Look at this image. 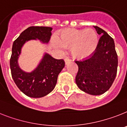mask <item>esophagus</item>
<instances>
[{"label": "esophagus", "instance_id": "obj_1", "mask_svg": "<svg viewBox=\"0 0 127 127\" xmlns=\"http://www.w3.org/2000/svg\"><path fill=\"white\" fill-rule=\"evenodd\" d=\"M64 61H65V64H69L70 63V62H71V60H70V59L69 58H68V57L65 58Z\"/></svg>", "mask_w": 127, "mask_h": 127}]
</instances>
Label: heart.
Instances as JSON below:
<instances>
[{
    "instance_id": "obj_1",
    "label": "heart",
    "mask_w": 127,
    "mask_h": 127,
    "mask_svg": "<svg viewBox=\"0 0 127 127\" xmlns=\"http://www.w3.org/2000/svg\"><path fill=\"white\" fill-rule=\"evenodd\" d=\"M57 45L61 47H71L72 56L78 59H84L93 54L99 42L97 32L94 30L66 29L57 37Z\"/></svg>"
}]
</instances>
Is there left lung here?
Segmentation results:
<instances>
[{
  "label": "left lung",
  "mask_w": 127,
  "mask_h": 127,
  "mask_svg": "<svg viewBox=\"0 0 127 127\" xmlns=\"http://www.w3.org/2000/svg\"><path fill=\"white\" fill-rule=\"evenodd\" d=\"M94 28L101 37L93 54L83 60L75 61L79 68L75 83L82 91L99 95L106 92L112 85L118 61L114 39L99 27Z\"/></svg>",
  "instance_id": "obj_1"
}]
</instances>
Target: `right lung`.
I'll list each match as a JSON object with an SVG mask.
<instances>
[{"instance_id":"add662e5","label":"right lung","mask_w":127,"mask_h":127,"mask_svg":"<svg viewBox=\"0 0 127 127\" xmlns=\"http://www.w3.org/2000/svg\"><path fill=\"white\" fill-rule=\"evenodd\" d=\"M52 30L50 27L31 26L23 31L13 44L10 59L12 78L20 90L30 97H42L50 93L55 88L59 74L65 63L63 59H56L44 53L35 68L30 72H25L18 63L22 48L31 40H39L42 43L48 44Z\"/></svg>"}]
</instances>
